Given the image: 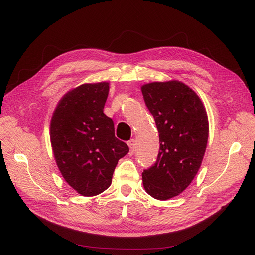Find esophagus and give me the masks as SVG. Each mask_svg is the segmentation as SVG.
Instances as JSON below:
<instances>
[{
  "instance_id": "obj_1",
  "label": "esophagus",
  "mask_w": 255,
  "mask_h": 255,
  "mask_svg": "<svg viewBox=\"0 0 255 255\" xmlns=\"http://www.w3.org/2000/svg\"><path fill=\"white\" fill-rule=\"evenodd\" d=\"M128 146H129L131 153H133V152H134V149H135V141H134L133 138L130 139V141L128 142Z\"/></svg>"
}]
</instances>
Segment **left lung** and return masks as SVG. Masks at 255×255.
<instances>
[{"mask_svg": "<svg viewBox=\"0 0 255 255\" xmlns=\"http://www.w3.org/2000/svg\"><path fill=\"white\" fill-rule=\"evenodd\" d=\"M159 131L157 162L142 174L147 194L167 200L181 194L198 172L209 137L208 114L200 97L179 80L141 88Z\"/></svg>", "mask_w": 255, "mask_h": 255, "instance_id": "8db88e82", "label": "left lung"}]
</instances>
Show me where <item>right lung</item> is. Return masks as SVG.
I'll list each match as a JSON object with an SVG mask.
<instances>
[{"mask_svg": "<svg viewBox=\"0 0 255 255\" xmlns=\"http://www.w3.org/2000/svg\"><path fill=\"white\" fill-rule=\"evenodd\" d=\"M109 83L84 84L70 90L57 104L50 136L57 166L73 190L96 196L108 188L127 144L114 135L112 119L104 113Z\"/></svg>", "mask_w": 255, "mask_h": 255, "instance_id": "right-lung-1", "label": "right lung"}]
</instances>
